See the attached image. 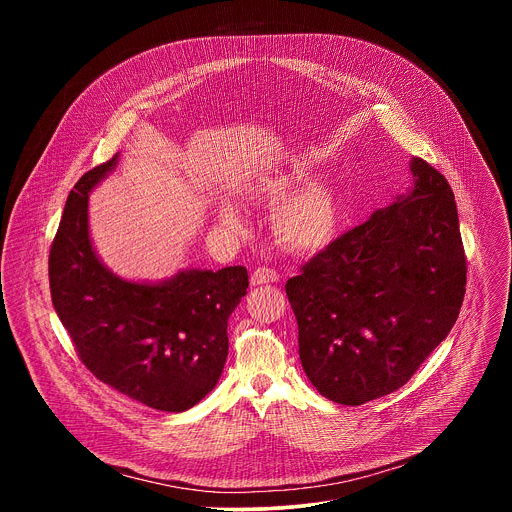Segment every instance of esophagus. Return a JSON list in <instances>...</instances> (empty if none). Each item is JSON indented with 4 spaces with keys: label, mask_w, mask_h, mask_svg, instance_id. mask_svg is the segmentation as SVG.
<instances>
[{
    "label": "esophagus",
    "mask_w": 512,
    "mask_h": 512,
    "mask_svg": "<svg viewBox=\"0 0 512 512\" xmlns=\"http://www.w3.org/2000/svg\"><path fill=\"white\" fill-rule=\"evenodd\" d=\"M279 281V273L271 267H257L251 275L253 285H265V283H275Z\"/></svg>",
    "instance_id": "1"
}]
</instances>
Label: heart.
<instances>
[{"label": "heart", "instance_id": "b5f03b06", "mask_svg": "<svg viewBox=\"0 0 512 512\" xmlns=\"http://www.w3.org/2000/svg\"><path fill=\"white\" fill-rule=\"evenodd\" d=\"M306 180V172L291 170L289 174L265 180L261 188V196L267 202L277 204L284 200L273 216V231L279 243L300 253L324 249L340 229V202L334 190L326 184H308L297 193L295 190L306 184ZM291 191L297 194L292 195ZM221 221L229 231H243V216L231 206L221 210Z\"/></svg>", "mask_w": 512, "mask_h": 512}]
</instances>
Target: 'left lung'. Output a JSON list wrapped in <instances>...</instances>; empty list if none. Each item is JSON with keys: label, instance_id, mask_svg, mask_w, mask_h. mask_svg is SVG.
<instances>
[{"label": "left lung", "instance_id": "1", "mask_svg": "<svg viewBox=\"0 0 512 512\" xmlns=\"http://www.w3.org/2000/svg\"><path fill=\"white\" fill-rule=\"evenodd\" d=\"M413 186L285 283L302 367L326 399L362 405L403 387L458 320L466 255L454 192L411 160Z\"/></svg>", "mask_w": 512, "mask_h": 512}]
</instances>
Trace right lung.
I'll use <instances>...</instances> for the list:
<instances>
[{
	"mask_svg": "<svg viewBox=\"0 0 512 512\" xmlns=\"http://www.w3.org/2000/svg\"><path fill=\"white\" fill-rule=\"evenodd\" d=\"M89 170L70 190L50 247L52 306L85 367L152 409L180 413L208 395L229 354V316L247 294L241 265L188 269L160 283L113 275L89 237V192L117 166Z\"/></svg>",
	"mask_w": 512,
	"mask_h": 512,
	"instance_id": "obj_1",
	"label": "right lung"
}]
</instances>
